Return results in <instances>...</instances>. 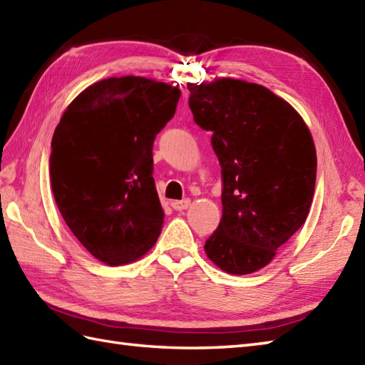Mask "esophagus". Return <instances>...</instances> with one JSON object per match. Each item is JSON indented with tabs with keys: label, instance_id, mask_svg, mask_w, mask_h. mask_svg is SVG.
I'll use <instances>...</instances> for the list:
<instances>
[{
	"label": "esophagus",
	"instance_id": "obj_1",
	"mask_svg": "<svg viewBox=\"0 0 365 365\" xmlns=\"http://www.w3.org/2000/svg\"><path fill=\"white\" fill-rule=\"evenodd\" d=\"M191 205V200L190 199H183V200H174L171 203V207L177 211H182V210H186Z\"/></svg>",
	"mask_w": 365,
	"mask_h": 365
}]
</instances>
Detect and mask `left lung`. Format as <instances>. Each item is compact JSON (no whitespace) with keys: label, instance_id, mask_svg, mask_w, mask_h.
<instances>
[{"label":"left lung","instance_id":"8db88e82","mask_svg":"<svg viewBox=\"0 0 365 365\" xmlns=\"http://www.w3.org/2000/svg\"><path fill=\"white\" fill-rule=\"evenodd\" d=\"M194 121L221 165L222 219L207 257L228 274L269 264L307 221L317 157L302 116L269 88L238 79L188 83Z\"/></svg>","mask_w":365,"mask_h":365}]
</instances>
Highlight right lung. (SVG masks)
Segmentation results:
<instances>
[{
    "label": "right lung",
    "instance_id": "right-lung-1",
    "mask_svg": "<svg viewBox=\"0 0 365 365\" xmlns=\"http://www.w3.org/2000/svg\"><path fill=\"white\" fill-rule=\"evenodd\" d=\"M179 98L180 90L163 82L108 78L83 90L56 127L49 175L57 208L106 264L138 259L162 232L152 148Z\"/></svg>",
    "mask_w": 365,
    "mask_h": 365
}]
</instances>
